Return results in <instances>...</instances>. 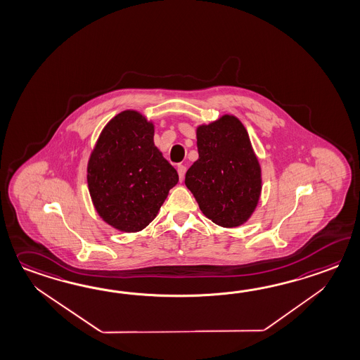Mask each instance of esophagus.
Masks as SVG:
<instances>
[{
	"label": "esophagus",
	"instance_id": "34e87169",
	"mask_svg": "<svg viewBox=\"0 0 360 360\" xmlns=\"http://www.w3.org/2000/svg\"><path fill=\"white\" fill-rule=\"evenodd\" d=\"M186 167L184 165H178V176H179V181H184V174H186Z\"/></svg>",
	"mask_w": 360,
	"mask_h": 360
}]
</instances>
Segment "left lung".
Instances as JSON below:
<instances>
[{
  "label": "left lung",
  "instance_id": "obj_1",
  "mask_svg": "<svg viewBox=\"0 0 360 360\" xmlns=\"http://www.w3.org/2000/svg\"><path fill=\"white\" fill-rule=\"evenodd\" d=\"M199 159L184 184L204 216L222 227H238L256 210L262 190L261 167L241 121L224 115L196 129Z\"/></svg>",
  "mask_w": 360,
  "mask_h": 360
}]
</instances>
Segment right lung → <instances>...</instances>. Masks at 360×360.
<instances>
[{
    "instance_id": "right-lung-1",
    "label": "right lung",
    "mask_w": 360,
    "mask_h": 360,
    "mask_svg": "<svg viewBox=\"0 0 360 360\" xmlns=\"http://www.w3.org/2000/svg\"><path fill=\"white\" fill-rule=\"evenodd\" d=\"M155 127L127 110L104 127L88 162V187L96 213L122 232L151 224L178 184V173L153 143Z\"/></svg>"
}]
</instances>
